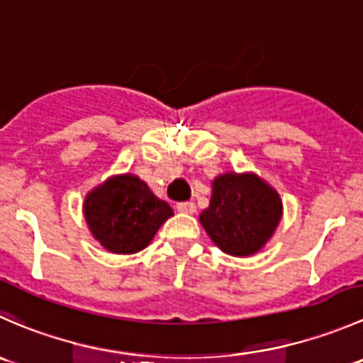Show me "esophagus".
Segmentation results:
<instances>
[{"instance_id":"34e87169","label":"esophagus","mask_w":363,"mask_h":363,"mask_svg":"<svg viewBox=\"0 0 363 363\" xmlns=\"http://www.w3.org/2000/svg\"><path fill=\"white\" fill-rule=\"evenodd\" d=\"M177 210L180 211V213L192 215V213H196V204H194L192 201H186V203H178Z\"/></svg>"}]
</instances>
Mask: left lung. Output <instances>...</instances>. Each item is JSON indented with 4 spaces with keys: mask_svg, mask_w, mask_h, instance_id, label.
I'll list each match as a JSON object with an SVG mask.
<instances>
[{
    "mask_svg": "<svg viewBox=\"0 0 363 363\" xmlns=\"http://www.w3.org/2000/svg\"><path fill=\"white\" fill-rule=\"evenodd\" d=\"M281 218V196L252 171H228L215 177L210 204L199 215L211 242L235 257L259 252L272 240Z\"/></svg>",
    "mask_w": 363,
    "mask_h": 363,
    "instance_id": "left-lung-1",
    "label": "left lung"
}]
</instances>
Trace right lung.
<instances>
[{
	"instance_id": "add662e5",
	"label": "right lung",
	"mask_w": 363,
	"mask_h": 363,
	"mask_svg": "<svg viewBox=\"0 0 363 363\" xmlns=\"http://www.w3.org/2000/svg\"><path fill=\"white\" fill-rule=\"evenodd\" d=\"M82 213L93 238L113 254L146 249L173 208L132 173L113 174L84 197Z\"/></svg>"
}]
</instances>
